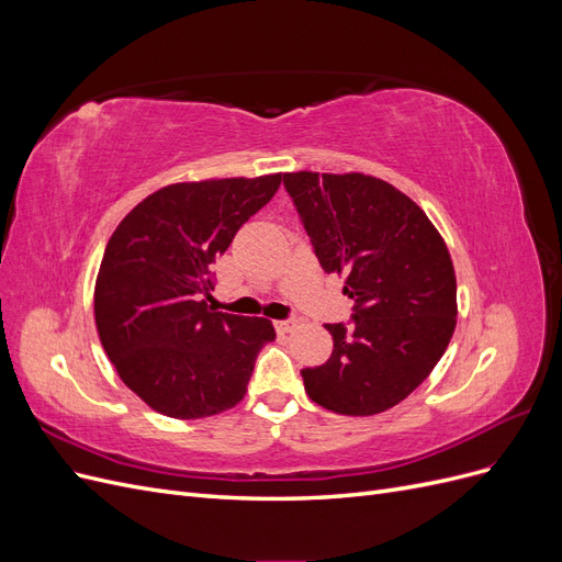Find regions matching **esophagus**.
Here are the masks:
<instances>
[{"mask_svg":"<svg viewBox=\"0 0 562 562\" xmlns=\"http://www.w3.org/2000/svg\"><path fill=\"white\" fill-rule=\"evenodd\" d=\"M274 326L279 333H291L297 326V318H283V321H274Z\"/></svg>","mask_w":562,"mask_h":562,"instance_id":"esophagus-1","label":"esophagus"}]
</instances>
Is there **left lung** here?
<instances>
[{"mask_svg":"<svg viewBox=\"0 0 562 562\" xmlns=\"http://www.w3.org/2000/svg\"><path fill=\"white\" fill-rule=\"evenodd\" d=\"M318 265L345 277L351 326L328 323L330 359L304 368V391L337 415H378L429 378L457 323L443 236L394 184L363 173H285Z\"/></svg>","mask_w":562,"mask_h":562,"instance_id":"obj_1","label":"left lung"}]
</instances>
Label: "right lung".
Wrapping results in <instances>:
<instances>
[{"label": "right lung", "mask_w": 562, "mask_h": 562, "mask_svg": "<svg viewBox=\"0 0 562 562\" xmlns=\"http://www.w3.org/2000/svg\"><path fill=\"white\" fill-rule=\"evenodd\" d=\"M281 180L168 184L114 229L95 279V326L119 378L151 411L201 419L246 396L255 359L277 333L267 318L209 307L211 269Z\"/></svg>", "instance_id": "obj_1"}]
</instances>
